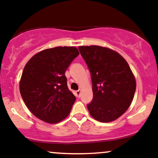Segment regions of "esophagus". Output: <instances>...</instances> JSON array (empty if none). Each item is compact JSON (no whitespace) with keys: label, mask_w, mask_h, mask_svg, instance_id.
Listing matches in <instances>:
<instances>
[{"label":"esophagus","mask_w":158,"mask_h":158,"mask_svg":"<svg viewBox=\"0 0 158 158\" xmlns=\"http://www.w3.org/2000/svg\"><path fill=\"white\" fill-rule=\"evenodd\" d=\"M81 90H77V91H75V96L77 97V98H79V97L81 96Z\"/></svg>","instance_id":"obj_1"}]
</instances>
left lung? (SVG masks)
Here are the masks:
<instances>
[{
  "label": "left lung",
  "mask_w": 158,
  "mask_h": 158,
  "mask_svg": "<svg viewBox=\"0 0 158 158\" xmlns=\"http://www.w3.org/2000/svg\"><path fill=\"white\" fill-rule=\"evenodd\" d=\"M91 74L94 98L87 104L90 114L100 122L115 121L128 109L136 90V80L125 59L108 48L80 46Z\"/></svg>",
  "instance_id": "1"
}]
</instances>
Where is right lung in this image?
<instances>
[{"instance_id":"1","label":"right lung","mask_w":158,"mask_h":158,"mask_svg":"<svg viewBox=\"0 0 158 158\" xmlns=\"http://www.w3.org/2000/svg\"><path fill=\"white\" fill-rule=\"evenodd\" d=\"M78 54L75 47H56L37 53L26 64L20 92L38 119L57 124L69 115L76 98L68 89L65 71Z\"/></svg>"}]
</instances>
